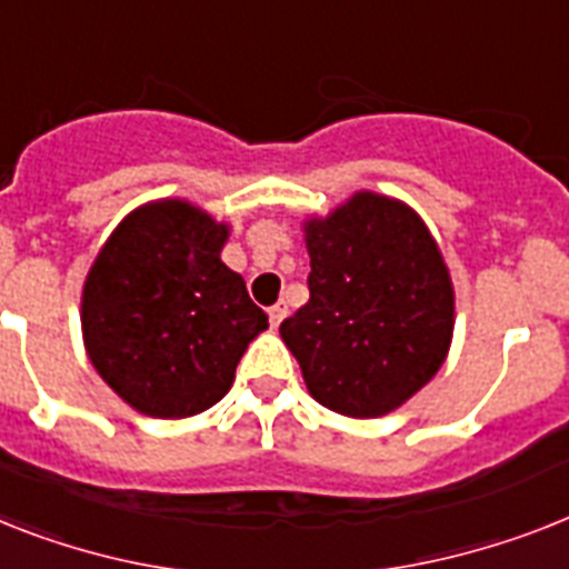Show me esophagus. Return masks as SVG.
Here are the masks:
<instances>
[{
  "label": "esophagus",
  "mask_w": 569,
  "mask_h": 569,
  "mask_svg": "<svg viewBox=\"0 0 569 569\" xmlns=\"http://www.w3.org/2000/svg\"><path fill=\"white\" fill-rule=\"evenodd\" d=\"M267 317H270V326L276 328V326H279V322H281V319L288 317V305H284V302H276L273 308L267 311Z\"/></svg>",
  "instance_id": "34e87169"
}]
</instances>
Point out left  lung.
Returning <instances> with one entry per match:
<instances>
[{
    "label": "left lung",
    "instance_id": "left-lung-1",
    "mask_svg": "<svg viewBox=\"0 0 569 569\" xmlns=\"http://www.w3.org/2000/svg\"><path fill=\"white\" fill-rule=\"evenodd\" d=\"M311 299L281 322L305 387L349 419H380L430 383L453 340V281L425 220L355 191L302 223Z\"/></svg>",
    "mask_w": 569,
    "mask_h": 569
}]
</instances>
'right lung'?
Segmentation results:
<instances>
[{"label": "right lung", "instance_id": "obj_1", "mask_svg": "<svg viewBox=\"0 0 569 569\" xmlns=\"http://www.w3.org/2000/svg\"><path fill=\"white\" fill-rule=\"evenodd\" d=\"M229 223L166 197L139 206L98 250L81 293L87 358L150 419H189L227 396L267 328L247 284L220 261Z\"/></svg>", "mask_w": 569, "mask_h": 569}]
</instances>
